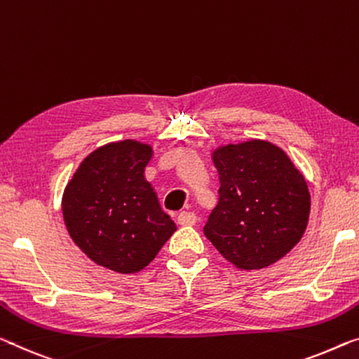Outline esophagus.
<instances>
[{
	"label": "esophagus",
	"mask_w": 359,
	"mask_h": 359,
	"mask_svg": "<svg viewBox=\"0 0 359 359\" xmlns=\"http://www.w3.org/2000/svg\"><path fill=\"white\" fill-rule=\"evenodd\" d=\"M197 222V215L194 212H181L178 215V224L181 226H192Z\"/></svg>",
	"instance_id": "34e87169"
}]
</instances>
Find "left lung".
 <instances>
[{
	"mask_svg": "<svg viewBox=\"0 0 359 359\" xmlns=\"http://www.w3.org/2000/svg\"><path fill=\"white\" fill-rule=\"evenodd\" d=\"M218 203L203 234L241 269H262L302 239L310 217L303 175L283 149L253 140L213 152Z\"/></svg>",
	"mask_w": 359,
	"mask_h": 359,
	"instance_id": "obj_1",
	"label": "left lung"
}]
</instances>
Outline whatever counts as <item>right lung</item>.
<instances>
[{
    "label": "right lung",
    "instance_id": "obj_1",
    "mask_svg": "<svg viewBox=\"0 0 359 359\" xmlns=\"http://www.w3.org/2000/svg\"><path fill=\"white\" fill-rule=\"evenodd\" d=\"M152 149L126 140L91 152L65 187L67 231L88 258L117 273L151 263L176 226L144 180Z\"/></svg>",
    "mask_w": 359,
    "mask_h": 359
}]
</instances>
